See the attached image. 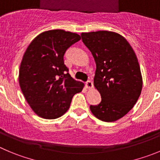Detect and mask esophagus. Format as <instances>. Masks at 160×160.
Instances as JSON below:
<instances>
[{
	"mask_svg": "<svg viewBox=\"0 0 160 160\" xmlns=\"http://www.w3.org/2000/svg\"><path fill=\"white\" fill-rule=\"evenodd\" d=\"M85 85H86V88L88 89H92L93 88V83L91 80H88L86 83H85Z\"/></svg>",
	"mask_w": 160,
	"mask_h": 160,
	"instance_id": "esophagus-1",
	"label": "esophagus"
}]
</instances>
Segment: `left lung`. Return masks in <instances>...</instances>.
Instances as JSON below:
<instances>
[{
	"label": "left lung",
	"mask_w": 160,
	"mask_h": 160,
	"mask_svg": "<svg viewBox=\"0 0 160 160\" xmlns=\"http://www.w3.org/2000/svg\"><path fill=\"white\" fill-rule=\"evenodd\" d=\"M82 41L96 64L94 86L102 101L90 106L92 114L103 122H115L133 107L141 95L143 81L138 60L128 41L116 32L82 33Z\"/></svg>",
	"instance_id": "8db88e82"
}]
</instances>
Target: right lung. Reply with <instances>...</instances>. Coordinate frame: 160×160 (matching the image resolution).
I'll use <instances>...</instances> for the list:
<instances>
[{"label":"right lung","mask_w":160,"mask_h":160,"mask_svg":"<svg viewBox=\"0 0 160 160\" xmlns=\"http://www.w3.org/2000/svg\"><path fill=\"white\" fill-rule=\"evenodd\" d=\"M78 34L50 30L38 35L28 46L19 71V83L32 110L39 117L55 119L68 110L72 98L83 83L69 75L64 55L80 40Z\"/></svg>","instance_id":"obj_1"}]
</instances>
